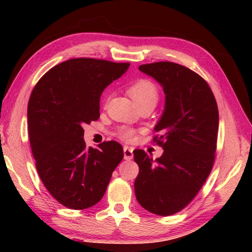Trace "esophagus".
Returning a JSON list of instances; mask_svg holds the SVG:
<instances>
[{
  "label": "esophagus",
  "instance_id": "obj_1",
  "mask_svg": "<svg viewBox=\"0 0 252 252\" xmlns=\"http://www.w3.org/2000/svg\"><path fill=\"white\" fill-rule=\"evenodd\" d=\"M123 156L126 160H131L133 158V149L129 146L123 147Z\"/></svg>",
  "mask_w": 252,
  "mask_h": 252
}]
</instances>
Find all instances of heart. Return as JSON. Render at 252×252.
I'll use <instances>...</instances> for the list:
<instances>
[{
  "label": "heart",
  "mask_w": 252,
  "mask_h": 252,
  "mask_svg": "<svg viewBox=\"0 0 252 252\" xmlns=\"http://www.w3.org/2000/svg\"><path fill=\"white\" fill-rule=\"evenodd\" d=\"M127 92H129L131 97L140 108H142V107H152V108H154L159 100L158 88L156 87V84L148 79L136 80L135 82H133L130 85ZM134 134L135 132L130 127H121L118 132V135L125 141H132L134 138Z\"/></svg>",
  "instance_id": "b5f03b06"
}]
</instances>
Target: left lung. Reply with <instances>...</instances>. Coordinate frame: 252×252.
<instances>
[{
    "mask_svg": "<svg viewBox=\"0 0 252 252\" xmlns=\"http://www.w3.org/2000/svg\"><path fill=\"white\" fill-rule=\"evenodd\" d=\"M138 69L161 85L163 114L154 130L161 157L135 149L140 172L134 182L138 203L158 216L181 211L194 199L212 170L219 131V110L212 91L199 74L179 63L159 62Z\"/></svg>",
    "mask_w": 252,
    "mask_h": 252,
    "instance_id": "1",
    "label": "left lung"
}]
</instances>
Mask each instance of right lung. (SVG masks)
<instances>
[{"mask_svg": "<svg viewBox=\"0 0 252 252\" xmlns=\"http://www.w3.org/2000/svg\"><path fill=\"white\" fill-rule=\"evenodd\" d=\"M129 66L73 58L50 69L32 91L28 130L37 173L50 194L69 209L96 205L123 158L115 141L87 147L83 126L98 119L101 93Z\"/></svg>", "mask_w": 252, "mask_h": 252, "instance_id": "1", "label": "right lung"}]
</instances>
